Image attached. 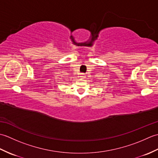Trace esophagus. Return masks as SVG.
Here are the masks:
<instances>
[{
	"label": "esophagus",
	"instance_id": "obj_1",
	"mask_svg": "<svg viewBox=\"0 0 158 158\" xmlns=\"http://www.w3.org/2000/svg\"><path fill=\"white\" fill-rule=\"evenodd\" d=\"M80 77H81V78H83V79H84L85 77V74L84 73H81V75H80Z\"/></svg>",
	"mask_w": 158,
	"mask_h": 158
}]
</instances>
